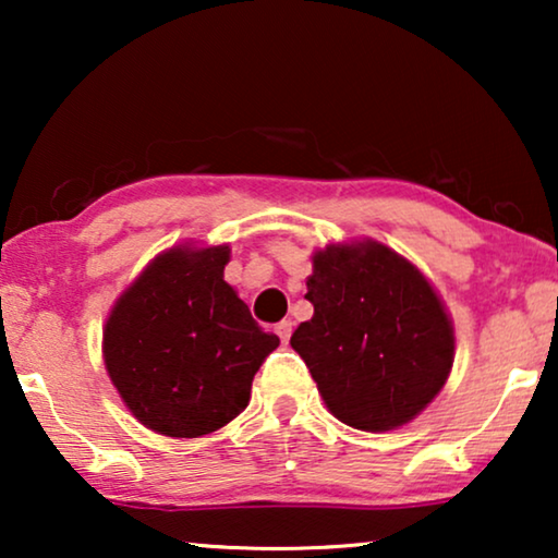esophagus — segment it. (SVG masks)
<instances>
[{
    "label": "esophagus",
    "mask_w": 558,
    "mask_h": 558,
    "mask_svg": "<svg viewBox=\"0 0 558 558\" xmlns=\"http://www.w3.org/2000/svg\"><path fill=\"white\" fill-rule=\"evenodd\" d=\"M277 335L281 338V342H289V338H292V319H281V323L277 325Z\"/></svg>",
    "instance_id": "obj_1"
}]
</instances>
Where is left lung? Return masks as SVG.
<instances>
[{"label": "left lung", "mask_w": 558, "mask_h": 558, "mask_svg": "<svg viewBox=\"0 0 558 558\" xmlns=\"http://www.w3.org/2000/svg\"><path fill=\"white\" fill-rule=\"evenodd\" d=\"M304 296L315 315L289 342L342 424L396 429L447 384L452 319L424 274L384 243L317 251Z\"/></svg>", "instance_id": "left-lung-1"}]
</instances>
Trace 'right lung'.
<instances>
[{
  "mask_svg": "<svg viewBox=\"0 0 558 558\" xmlns=\"http://www.w3.org/2000/svg\"><path fill=\"white\" fill-rule=\"evenodd\" d=\"M228 246H174L119 296L104 363L129 411L165 437L193 439L233 422L279 338L226 284Z\"/></svg>",
  "mask_w": 558,
  "mask_h": 558,
  "instance_id": "1",
  "label": "right lung"
}]
</instances>
